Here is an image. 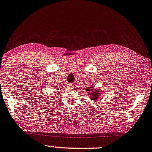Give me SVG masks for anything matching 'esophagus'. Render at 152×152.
Returning a JSON list of instances; mask_svg holds the SVG:
<instances>
[{
    "mask_svg": "<svg viewBox=\"0 0 152 152\" xmlns=\"http://www.w3.org/2000/svg\"><path fill=\"white\" fill-rule=\"evenodd\" d=\"M70 87H71V88H76V83H73V84L71 85Z\"/></svg>",
    "mask_w": 152,
    "mask_h": 152,
    "instance_id": "obj_1",
    "label": "esophagus"
}]
</instances>
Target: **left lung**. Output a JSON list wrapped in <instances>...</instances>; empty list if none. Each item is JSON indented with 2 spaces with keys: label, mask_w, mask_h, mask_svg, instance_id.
Listing matches in <instances>:
<instances>
[{
  "label": "left lung",
  "mask_w": 152,
  "mask_h": 152,
  "mask_svg": "<svg viewBox=\"0 0 152 152\" xmlns=\"http://www.w3.org/2000/svg\"><path fill=\"white\" fill-rule=\"evenodd\" d=\"M92 87L91 88V87H90V88H86V90L85 92H88V93H89V95H90V98L92 99V100H94L96 101L97 99L99 97V95L100 94H102V92L101 91H99V90H94V91H93V89Z\"/></svg>",
  "instance_id": "1"
}]
</instances>
